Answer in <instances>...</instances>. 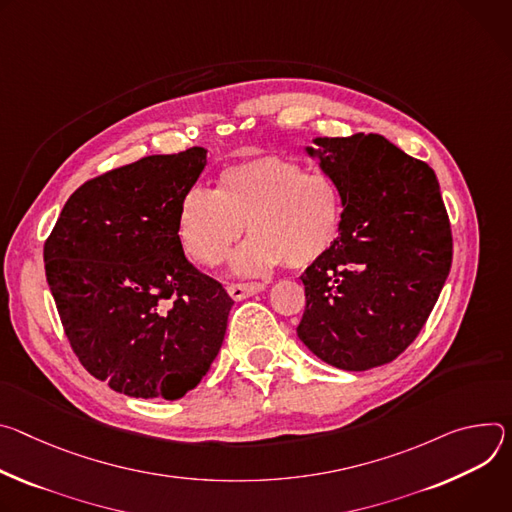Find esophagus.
Listing matches in <instances>:
<instances>
[{
  "instance_id": "obj_1",
  "label": "esophagus",
  "mask_w": 512,
  "mask_h": 512,
  "mask_svg": "<svg viewBox=\"0 0 512 512\" xmlns=\"http://www.w3.org/2000/svg\"><path fill=\"white\" fill-rule=\"evenodd\" d=\"M266 289L264 282H234V285L227 287V293L232 295V299L242 301L246 297H252L256 293H262Z\"/></svg>"
}]
</instances>
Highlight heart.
<instances>
[{"label":"heart","instance_id":"obj_1","mask_svg":"<svg viewBox=\"0 0 512 512\" xmlns=\"http://www.w3.org/2000/svg\"><path fill=\"white\" fill-rule=\"evenodd\" d=\"M346 199L323 170L264 154L221 170L217 191L191 187L179 205V240L203 266L221 264L246 225L252 240L234 256L238 274H262L285 262L307 268L342 234Z\"/></svg>","mask_w":512,"mask_h":512}]
</instances>
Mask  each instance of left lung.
<instances>
[{
	"mask_svg": "<svg viewBox=\"0 0 512 512\" xmlns=\"http://www.w3.org/2000/svg\"><path fill=\"white\" fill-rule=\"evenodd\" d=\"M323 173L344 191L342 234L301 280V342L362 372L401 356L423 329L451 268L449 217L433 168L380 134L315 138Z\"/></svg>",
	"mask_w": 512,
	"mask_h": 512,
	"instance_id": "left-lung-1",
	"label": "left lung"
}]
</instances>
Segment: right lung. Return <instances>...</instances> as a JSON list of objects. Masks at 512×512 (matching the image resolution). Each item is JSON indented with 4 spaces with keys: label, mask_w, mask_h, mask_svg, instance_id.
I'll return each instance as SVG.
<instances>
[{
    "label": "right lung",
    "mask_w": 512,
    "mask_h": 512,
    "mask_svg": "<svg viewBox=\"0 0 512 512\" xmlns=\"http://www.w3.org/2000/svg\"><path fill=\"white\" fill-rule=\"evenodd\" d=\"M207 150L154 154L81 185L44 242L73 352L109 388L177 401L211 368L234 305L179 240V205Z\"/></svg>",
    "instance_id": "obj_1"
}]
</instances>
